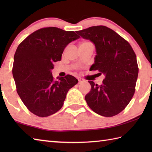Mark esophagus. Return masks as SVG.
Listing matches in <instances>:
<instances>
[{
  "mask_svg": "<svg viewBox=\"0 0 152 152\" xmlns=\"http://www.w3.org/2000/svg\"><path fill=\"white\" fill-rule=\"evenodd\" d=\"M78 83H81L85 82V80L82 78H78Z\"/></svg>",
  "mask_w": 152,
  "mask_h": 152,
  "instance_id": "esophagus-1",
  "label": "esophagus"
}]
</instances>
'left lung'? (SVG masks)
Wrapping results in <instances>:
<instances>
[{"mask_svg":"<svg viewBox=\"0 0 152 152\" xmlns=\"http://www.w3.org/2000/svg\"><path fill=\"white\" fill-rule=\"evenodd\" d=\"M95 45L96 56L90 70L105 74L101 86L92 81L85 96L89 108L104 117L118 114L130 102L135 92L138 66L130 44L114 31L103 25L76 32Z\"/></svg>","mask_w":152,"mask_h":152,"instance_id":"8db88e82","label":"left lung"}]
</instances>
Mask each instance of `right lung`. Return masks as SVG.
Returning <instances> with one entry per match:
<instances>
[{"mask_svg": "<svg viewBox=\"0 0 152 152\" xmlns=\"http://www.w3.org/2000/svg\"><path fill=\"white\" fill-rule=\"evenodd\" d=\"M80 37L57 27L40 28L19 44L12 74L18 94L31 112L48 117L62 108L69 90L78 83L69 74L55 80L51 70L64 49Z\"/></svg>", "mask_w": 152, "mask_h": 152, "instance_id": "add662e5", "label": "right lung"}]
</instances>
